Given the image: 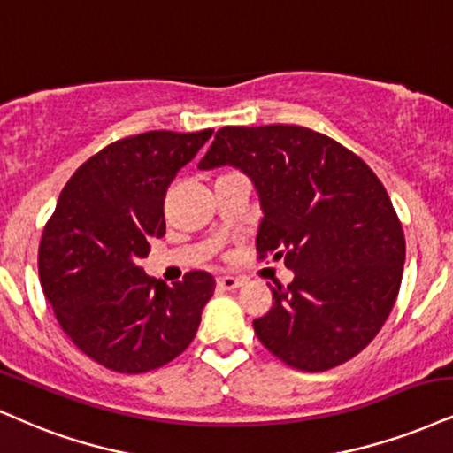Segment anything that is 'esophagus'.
Wrapping results in <instances>:
<instances>
[{
	"label": "esophagus",
	"instance_id": "esophagus-1",
	"mask_svg": "<svg viewBox=\"0 0 453 453\" xmlns=\"http://www.w3.org/2000/svg\"><path fill=\"white\" fill-rule=\"evenodd\" d=\"M218 288L220 289H226V292H233V289L242 288L243 286V279L242 277H231V275H225V277H218Z\"/></svg>",
	"mask_w": 453,
	"mask_h": 453
}]
</instances>
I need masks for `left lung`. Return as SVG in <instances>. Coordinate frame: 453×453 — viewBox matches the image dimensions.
Listing matches in <instances>:
<instances>
[{"mask_svg": "<svg viewBox=\"0 0 453 453\" xmlns=\"http://www.w3.org/2000/svg\"><path fill=\"white\" fill-rule=\"evenodd\" d=\"M220 165L258 193L260 258L275 252L294 271L288 288H271L256 336L303 372L353 359L388 319L403 277L405 237L387 188L361 157L300 126L222 127L197 167Z\"/></svg>", "mask_w": 453, "mask_h": 453, "instance_id": "left-lung-1", "label": "left lung"}]
</instances>
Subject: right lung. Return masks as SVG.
Listing matches in <instances>:
<instances>
[{
	"label": "right lung",
	"instance_id": "add662e5",
	"mask_svg": "<svg viewBox=\"0 0 453 453\" xmlns=\"http://www.w3.org/2000/svg\"><path fill=\"white\" fill-rule=\"evenodd\" d=\"M211 134L159 130L109 144L71 176L43 228V294L73 344L109 370H157L197 334L214 277L191 271L170 288L141 260L165 233L167 187Z\"/></svg>",
	"mask_w": 453,
	"mask_h": 453
}]
</instances>
